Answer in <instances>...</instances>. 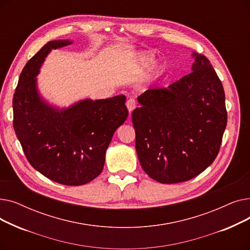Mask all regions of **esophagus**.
<instances>
[{"label":"esophagus","instance_id":"esophagus-1","mask_svg":"<svg viewBox=\"0 0 250 250\" xmlns=\"http://www.w3.org/2000/svg\"><path fill=\"white\" fill-rule=\"evenodd\" d=\"M136 106H137V102H136V100H135L134 98H129V99L126 101V107H127L129 113L132 112V111L136 108Z\"/></svg>","mask_w":250,"mask_h":250}]
</instances>
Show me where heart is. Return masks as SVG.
<instances>
[{
	"label": "heart",
	"mask_w": 250,
	"mask_h": 250,
	"mask_svg": "<svg viewBox=\"0 0 250 250\" xmlns=\"http://www.w3.org/2000/svg\"><path fill=\"white\" fill-rule=\"evenodd\" d=\"M153 61H154V56H153V54H145V55H143V56L140 58L141 63L145 64V65L150 64Z\"/></svg>",
	"instance_id": "b5f03b06"
}]
</instances>
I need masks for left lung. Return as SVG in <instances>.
<instances>
[{
    "mask_svg": "<svg viewBox=\"0 0 250 250\" xmlns=\"http://www.w3.org/2000/svg\"><path fill=\"white\" fill-rule=\"evenodd\" d=\"M192 72L150 88L132 113L141 166L161 183L188 181L211 165L227 125L225 92L212 63L193 54Z\"/></svg>",
    "mask_w": 250,
    "mask_h": 250,
    "instance_id": "obj_1",
    "label": "left lung"
}]
</instances>
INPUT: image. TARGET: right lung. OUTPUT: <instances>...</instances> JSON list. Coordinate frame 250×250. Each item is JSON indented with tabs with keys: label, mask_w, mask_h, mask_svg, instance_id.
Returning a JSON list of instances; mask_svg holds the SVG:
<instances>
[{
	"label": "right lung",
	"mask_w": 250,
	"mask_h": 250,
	"mask_svg": "<svg viewBox=\"0 0 250 250\" xmlns=\"http://www.w3.org/2000/svg\"><path fill=\"white\" fill-rule=\"evenodd\" d=\"M70 43L48 42L25 64L13 96V126L38 172L61 185L82 186L101 173L105 152L128 111L125 95L86 99L61 111L41 99L35 77L44 58Z\"/></svg>",
	"instance_id": "1"
}]
</instances>
